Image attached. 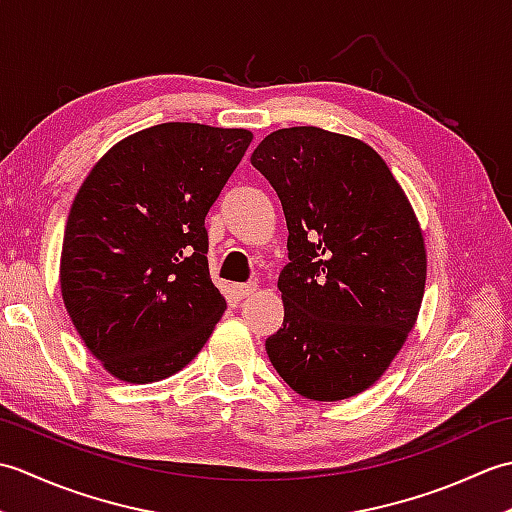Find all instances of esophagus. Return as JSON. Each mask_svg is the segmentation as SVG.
Listing matches in <instances>:
<instances>
[{"label":"esophagus","mask_w":512,"mask_h":512,"mask_svg":"<svg viewBox=\"0 0 512 512\" xmlns=\"http://www.w3.org/2000/svg\"><path fill=\"white\" fill-rule=\"evenodd\" d=\"M257 288H259L257 284H237V286H233V292L237 299H246L253 295V292H257Z\"/></svg>","instance_id":"34e87169"}]
</instances>
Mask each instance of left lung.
Masks as SVG:
<instances>
[{
	"mask_svg": "<svg viewBox=\"0 0 512 512\" xmlns=\"http://www.w3.org/2000/svg\"><path fill=\"white\" fill-rule=\"evenodd\" d=\"M288 224L277 286V374L310 400H345L385 374L416 325L427 248L405 191L367 143L321 127L268 134L250 156Z\"/></svg>",
	"mask_w": 512,
	"mask_h": 512,
	"instance_id": "left-lung-1",
	"label": "left lung"
}]
</instances>
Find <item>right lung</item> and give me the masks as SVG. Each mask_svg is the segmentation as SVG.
Here are the masks:
<instances>
[{"instance_id": "1", "label": "right lung", "mask_w": 512, "mask_h": 512, "mask_svg": "<svg viewBox=\"0 0 512 512\" xmlns=\"http://www.w3.org/2000/svg\"><path fill=\"white\" fill-rule=\"evenodd\" d=\"M253 134L162 123L123 138L72 202L61 295L114 378L156 383L198 354L226 310L209 275L204 217Z\"/></svg>"}]
</instances>
